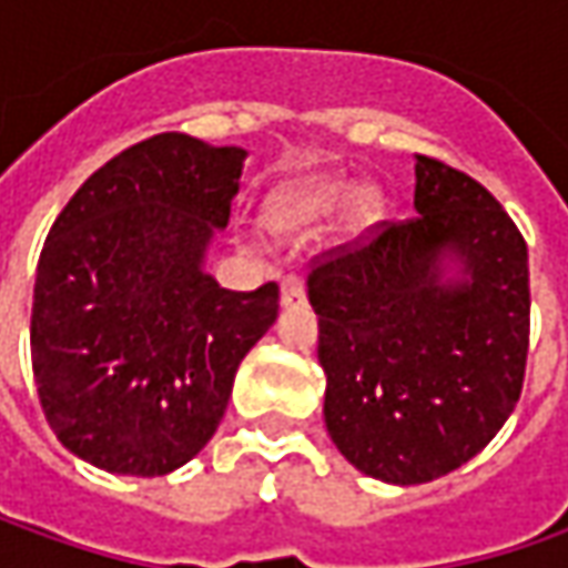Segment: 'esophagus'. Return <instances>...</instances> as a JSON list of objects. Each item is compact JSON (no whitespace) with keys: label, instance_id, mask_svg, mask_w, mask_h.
Instances as JSON below:
<instances>
[{"label":"esophagus","instance_id":"obj_1","mask_svg":"<svg viewBox=\"0 0 568 568\" xmlns=\"http://www.w3.org/2000/svg\"><path fill=\"white\" fill-rule=\"evenodd\" d=\"M281 306H284V310H300V306H306V291H303V281H300L296 274H287V277L281 281Z\"/></svg>","mask_w":568,"mask_h":568}]
</instances>
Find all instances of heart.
<instances>
[{"instance_id": "obj_1", "label": "heart", "mask_w": 568, "mask_h": 568, "mask_svg": "<svg viewBox=\"0 0 568 568\" xmlns=\"http://www.w3.org/2000/svg\"><path fill=\"white\" fill-rule=\"evenodd\" d=\"M351 183L341 180V176H313V180H303L296 186L277 192L272 202H268V224L284 236H306L316 227H322L344 202V217L351 227L363 224L373 207H376V192L369 189H357L351 200Z\"/></svg>"}]
</instances>
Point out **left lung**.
Returning <instances> with one entry per match:
<instances>
[{"label":"left lung","instance_id":"obj_1","mask_svg":"<svg viewBox=\"0 0 568 568\" xmlns=\"http://www.w3.org/2000/svg\"><path fill=\"white\" fill-rule=\"evenodd\" d=\"M420 217L379 224L310 272L338 452L385 484L462 468L509 420L525 382L528 246L468 173L417 154Z\"/></svg>","mask_w":568,"mask_h":568}]
</instances>
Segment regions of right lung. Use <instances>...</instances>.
<instances>
[{
	"instance_id": "right-lung-1",
	"label": "right lung",
	"mask_w": 568,
	"mask_h": 568,
	"mask_svg": "<svg viewBox=\"0 0 568 568\" xmlns=\"http://www.w3.org/2000/svg\"><path fill=\"white\" fill-rule=\"evenodd\" d=\"M246 151L164 132L84 180L37 262L31 363L55 439L110 474L195 458L233 376L277 318V284L240 294L205 272Z\"/></svg>"
}]
</instances>
